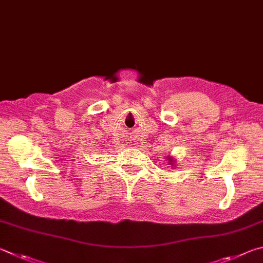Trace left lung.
Masks as SVG:
<instances>
[{
	"instance_id": "8db88e82",
	"label": "left lung",
	"mask_w": 263,
	"mask_h": 263,
	"mask_svg": "<svg viewBox=\"0 0 263 263\" xmlns=\"http://www.w3.org/2000/svg\"><path fill=\"white\" fill-rule=\"evenodd\" d=\"M174 164H175V160L173 159V157H170V159H169V165L173 166Z\"/></svg>"
}]
</instances>
